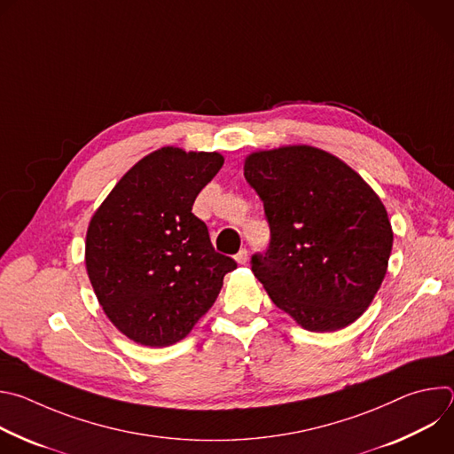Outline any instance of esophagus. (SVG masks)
<instances>
[{
	"label": "esophagus",
	"instance_id": "1",
	"mask_svg": "<svg viewBox=\"0 0 454 454\" xmlns=\"http://www.w3.org/2000/svg\"><path fill=\"white\" fill-rule=\"evenodd\" d=\"M235 261H237V264H246L247 262V249H240L235 254Z\"/></svg>",
	"mask_w": 454,
	"mask_h": 454
}]
</instances>
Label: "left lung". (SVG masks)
<instances>
[{"instance_id":"8db88e82","label":"left lung","mask_w":454,"mask_h":454,"mask_svg":"<svg viewBox=\"0 0 454 454\" xmlns=\"http://www.w3.org/2000/svg\"><path fill=\"white\" fill-rule=\"evenodd\" d=\"M244 177L271 230L251 271L273 303L312 333L350 325L377 294L392 253L377 193L340 158L310 145L253 153Z\"/></svg>"}]
</instances>
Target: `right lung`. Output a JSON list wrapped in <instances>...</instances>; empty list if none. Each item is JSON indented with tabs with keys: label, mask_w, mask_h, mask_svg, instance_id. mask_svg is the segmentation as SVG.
Instances as JSON below:
<instances>
[{
	"label": "right lung",
	"mask_w": 454,
	"mask_h": 454,
	"mask_svg": "<svg viewBox=\"0 0 454 454\" xmlns=\"http://www.w3.org/2000/svg\"><path fill=\"white\" fill-rule=\"evenodd\" d=\"M223 163L219 153L158 149L125 172L91 217L88 277L106 316L129 340L145 347L183 340L237 268L192 214Z\"/></svg>",
	"instance_id": "obj_1"
}]
</instances>
